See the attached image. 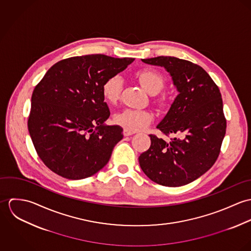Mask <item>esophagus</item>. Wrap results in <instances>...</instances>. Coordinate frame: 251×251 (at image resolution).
<instances>
[{
  "label": "esophagus",
  "instance_id": "1",
  "mask_svg": "<svg viewBox=\"0 0 251 251\" xmlns=\"http://www.w3.org/2000/svg\"><path fill=\"white\" fill-rule=\"evenodd\" d=\"M134 133H135L134 131L128 130V129H126V128L124 129V135H125V136H130V135H132V134H134Z\"/></svg>",
  "mask_w": 251,
  "mask_h": 251
}]
</instances>
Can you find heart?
<instances>
[{"label":"heart","instance_id":"1","mask_svg":"<svg viewBox=\"0 0 251 251\" xmlns=\"http://www.w3.org/2000/svg\"><path fill=\"white\" fill-rule=\"evenodd\" d=\"M140 84L144 89L151 95L158 94L165 84L164 77L161 73L154 70H144L137 73ZM123 89V79L116 75L108 78L102 86V95L109 104H115L121 96ZM152 114L144 109L126 108L118 112L114 121L123 127L131 130L139 131L151 124Z\"/></svg>","mask_w":251,"mask_h":251}]
</instances>
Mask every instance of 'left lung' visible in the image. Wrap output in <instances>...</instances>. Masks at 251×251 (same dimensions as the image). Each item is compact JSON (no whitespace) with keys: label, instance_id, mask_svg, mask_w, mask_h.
Masks as SVG:
<instances>
[{"label":"left lung","instance_id":"1","mask_svg":"<svg viewBox=\"0 0 251 251\" xmlns=\"http://www.w3.org/2000/svg\"><path fill=\"white\" fill-rule=\"evenodd\" d=\"M164 68L178 96L156 126L165 135L182 138L164 141L151 134V147L139 156L144 173L165 186H181L205 174L218 157L226 132V120L218 87L201 67L176 57L142 59Z\"/></svg>","mask_w":251,"mask_h":251}]
</instances>
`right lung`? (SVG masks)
<instances>
[{"label": "right lung", "instance_id": "obj_1", "mask_svg": "<svg viewBox=\"0 0 251 251\" xmlns=\"http://www.w3.org/2000/svg\"><path fill=\"white\" fill-rule=\"evenodd\" d=\"M133 61L101 54L72 57L55 64L36 85L28 129L39 158L51 171L81 179L107 164L124 135L120 126L104 124L110 111L102 86Z\"/></svg>", "mask_w": 251, "mask_h": 251}]
</instances>
